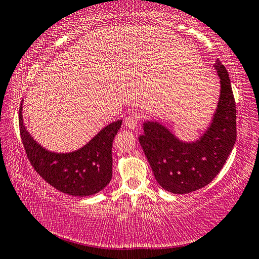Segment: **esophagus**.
I'll return each instance as SVG.
<instances>
[{
  "instance_id": "1",
  "label": "esophagus",
  "mask_w": 259,
  "mask_h": 259,
  "mask_svg": "<svg viewBox=\"0 0 259 259\" xmlns=\"http://www.w3.org/2000/svg\"><path fill=\"white\" fill-rule=\"evenodd\" d=\"M140 120H142V114L138 113V112H133V113L129 114L128 116H125L124 123L126 126H129L130 129H135L137 128Z\"/></svg>"
}]
</instances>
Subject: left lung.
Wrapping results in <instances>:
<instances>
[{
	"mask_svg": "<svg viewBox=\"0 0 259 259\" xmlns=\"http://www.w3.org/2000/svg\"><path fill=\"white\" fill-rule=\"evenodd\" d=\"M218 110L208 130L196 143H182L165 126L146 122L139 143L159 186L172 194H189L207 186L227 162L237 138V110L229 73L219 59Z\"/></svg>",
	"mask_w": 259,
	"mask_h": 259,
	"instance_id": "left-lung-1",
	"label": "left lung"
}]
</instances>
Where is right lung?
Instances as JSON below:
<instances>
[{"mask_svg": "<svg viewBox=\"0 0 259 259\" xmlns=\"http://www.w3.org/2000/svg\"><path fill=\"white\" fill-rule=\"evenodd\" d=\"M19 109V129L27 157L44 180L64 194L91 196L101 191L112 179V144L122 120L106 125L82 148L69 154H55L41 148L22 122Z\"/></svg>", "mask_w": 259, "mask_h": 259, "instance_id": "right-lung-1", "label": "right lung"}]
</instances>
